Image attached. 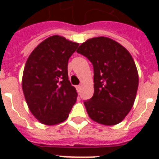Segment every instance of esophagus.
I'll return each mask as SVG.
<instances>
[{"label":"esophagus","mask_w":159,"mask_h":159,"mask_svg":"<svg viewBox=\"0 0 159 159\" xmlns=\"http://www.w3.org/2000/svg\"><path fill=\"white\" fill-rule=\"evenodd\" d=\"M81 87H82V86H81V85H78V86H77V90L78 92H80V91H81Z\"/></svg>","instance_id":"esophagus-1"}]
</instances>
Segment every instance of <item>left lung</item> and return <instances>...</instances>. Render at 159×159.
<instances>
[{
  "label": "left lung",
  "instance_id": "1",
  "mask_svg": "<svg viewBox=\"0 0 159 159\" xmlns=\"http://www.w3.org/2000/svg\"><path fill=\"white\" fill-rule=\"evenodd\" d=\"M77 52L88 58L94 70V94L84 102L90 118L105 125L121 122L133 106L139 86L130 53L106 37L90 39Z\"/></svg>",
  "mask_w": 159,
  "mask_h": 159
}]
</instances>
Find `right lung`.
<instances>
[{
    "label": "right lung",
    "instance_id": "obj_1",
    "mask_svg": "<svg viewBox=\"0 0 159 159\" xmlns=\"http://www.w3.org/2000/svg\"><path fill=\"white\" fill-rule=\"evenodd\" d=\"M78 43L58 35L40 43L29 56L22 88L30 111L38 120L57 125L68 117L77 92L68 80L67 62Z\"/></svg>",
    "mask_w": 159,
    "mask_h": 159
}]
</instances>
